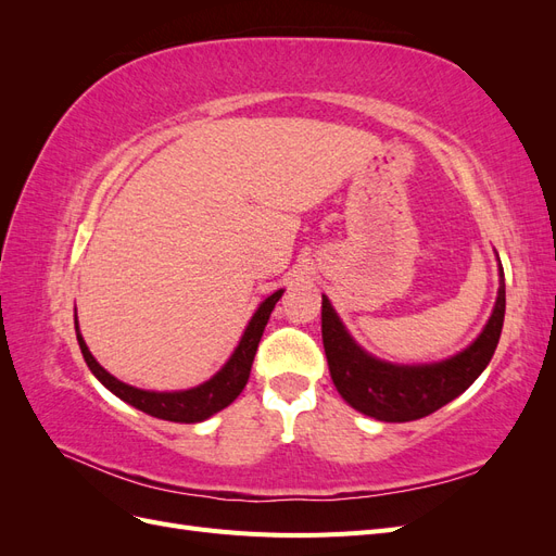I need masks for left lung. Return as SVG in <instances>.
Masks as SVG:
<instances>
[{"label": "left lung", "mask_w": 556, "mask_h": 556, "mask_svg": "<svg viewBox=\"0 0 556 556\" xmlns=\"http://www.w3.org/2000/svg\"><path fill=\"white\" fill-rule=\"evenodd\" d=\"M503 315L506 282L501 268L494 313L473 345L439 364L396 366L366 355L350 339L329 299L323 296V341L331 380L350 406L368 417L382 422H410L427 417L466 392L484 371L501 339Z\"/></svg>", "instance_id": "1"}]
</instances>
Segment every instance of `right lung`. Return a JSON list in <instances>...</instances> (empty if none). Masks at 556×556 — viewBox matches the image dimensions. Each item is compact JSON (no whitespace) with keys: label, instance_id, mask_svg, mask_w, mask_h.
<instances>
[{"label":"right lung","instance_id":"add662e5","mask_svg":"<svg viewBox=\"0 0 556 556\" xmlns=\"http://www.w3.org/2000/svg\"><path fill=\"white\" fill-rule=\"evenodd\" d=\"M280 296H282V290L274 292L271 296L262 301V306L250 319V325L243 333L239 348L233 350V355L223 366V371L215 374L208 382L192 387V390H185V392H146V390H137V387H131V384H125L97 364V359L90 355L86 341H83V336L78 331V323H76V339H78L83 357H86V364L90 366V371L117 399L127 401L129 406L139 408L153 417L169 419V422L192 425V422H201V419L211 417L217 410L227 408L229 403L243 392V387L250 378L252 359H255L260 339H262L264 327L268 323V315H271Z\"/></svg>","mask_w":556,"mask_h":556}]
</instances>
